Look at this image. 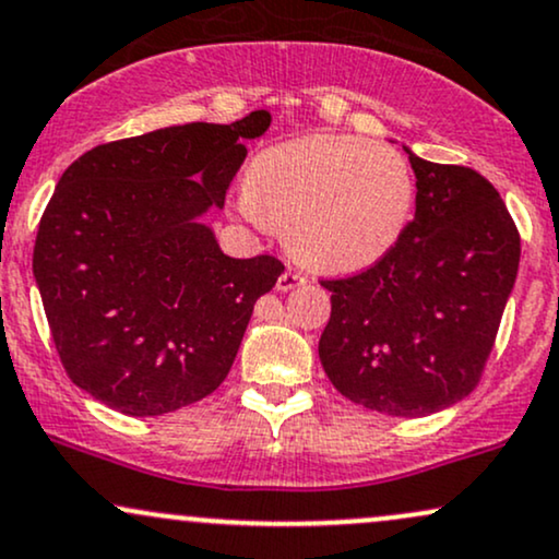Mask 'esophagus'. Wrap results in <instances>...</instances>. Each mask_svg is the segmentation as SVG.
Segmentation results:
<instances>
[{"label":"esophagus","mask_w":559,"mask_h":559,"mask_svg":"<svg viewBox=\"0 0 559 559\" xmlns=\"http://www.w3.org/2000/svg\"><path fill=\"white\" fill-rule=\"evenodd\" d=\"M306 277L300 272H295V269H287L285 274H282V277L277 280V290L280 293H287V290H293V287H300V285H306Z\"/></svg>","instance_id":"1"}]
</instances>
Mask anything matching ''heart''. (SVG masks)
Listing matches in <instances>:
<instances>
[{
	"label": "heart",
	"instance_id": "b5f03b06",
	"mask_svg": "<svg viewBox=\"0 0 559 559\" xmlns=\"http://www.w3.org/2000/svg\"><path fill=\"white\" fill-rule=\"evenodd\" d=\"M416 199L403 156L353 135H304L261 151L248 169L240 212L280 229L319 272H358L400 240Z\"/></svg>",
	"mask_w": 559,
	"mask_h": 559
}]
</instances>
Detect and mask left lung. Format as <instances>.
I'll return each mask as SVG.
<instances>
[{"label": "left lung", "mask_w": 559, "mask_h": 559, "mask_svg": "<svg viewBox=\"0 0 559 559\" xmlns=\"http://www.w3.org/2000/svg\"><path fill=\"white\" fill-rule=\"evenodd\" d=\"M408 159L416 216L392 251L353 277L321 280L332 313L319 358L340 395L421 418L481 382L515 285L521 235L476 169Z\"/></svg>", "instance_id": "left-lung-1"}]
</instances>
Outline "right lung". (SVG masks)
Wrapping results in <instances>:
<instances>
[{
  "label": "right lung",
  "mask_w": 559,
  "mask_h": 559,
  "mask_svg": "<svg viewBox=\"0 0 559 559\" xmlns=\"http://www.w3.org/2000/svg\"><path fill=\"white\" fill-rule=\"evenodd\" d=\"M272 115L190 122L85 151L59 177L33 277L64 371L124 416H162L225 382L253 304L285 266L229 259L201 216L225 206L246 138Z\"/></svg>",
  "instance_id": "obj_1"
}]
</instances>
